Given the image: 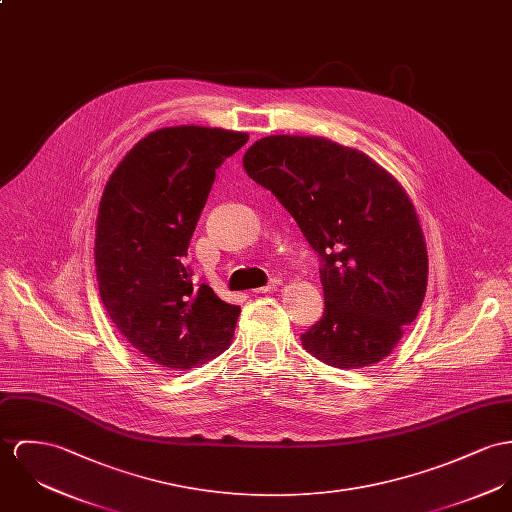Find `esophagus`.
<instances>
[{
	"label": "esophagus",
	"mask_w": 512,
	"mask_h": 512,
	"mask_svg": "<svg viewBox=\"0 0 512 512\" xmlns=\"http://www.w3.org/2000/svg\"><path fill=\"white\" fill-rule=\"evenodd\" d=\"M278 284H280V280H276L275 278V280H271V284L257 288L255 294H269V292H275L276 288H278Z\"/></svg>",
	"instance_id": "34e87169"
}]
</instances>
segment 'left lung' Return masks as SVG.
<instances>
[{
	"label": "left lung",
	"mask_w": 512,
	"mask_h": 512,
	"mask_svg": "<svg viewBox=\"0 0 512 512\" xmlns=\"http://www.w3.org/2000/svg\"><path fill=\"white\" fill-rule=\"evenodd\" d=\"M321 257L323 317L302 335L317 360L364 368L394 351L421 310L429 257L419 216L392 173L319 136L276 134L243 156Z\"/></svg>",
	"instance_id": "8db88e82"
}]
</instances>
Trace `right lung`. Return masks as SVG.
Instances as JSON below:
<instances>
[{"mask_svg":"<svg viewBox=\"0 0 512 512\" xmlns=\"http://www.w3.org/2000/svg\"><path fill=\"white\" fill-rule=\"evenodd\" d=\"M247 140L224 128H159L105 185L95 226L99 294L126 341L159 366L195 368L234 339L239 306L193 284L185 257L216 169Z\"/></svg>","mask_w":512,"mask_h":512,"instance_id":"right-lung-1","label":"right lung"}]
</instances>
